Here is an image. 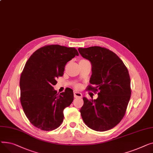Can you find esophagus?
Returning <instances> with one entry per match:
<instances>
[{"instance_id":"1","label":"esophagus","mask_w":153,"mask_h":153,"mask_svg":"<svg viewBox=\"0 0 153 153\" xmlns=\"http://www.w3.org/2000/svg\"><path fill=\"white\" fill-rule=\"evenodd\" d=\"M74 94L75 97H82V93H78V92H74Z\"/></svg>"}]
</instances>
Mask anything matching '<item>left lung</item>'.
<instances>
[{
	"mask_svg": "<svg viewBox=\"0 0 153 153\" xmlns=\"http://www.w3.org/2000/svg\"><path fill=\"white\" fill-rule=\"evenodd\" d=\"M92 66L91 85L88 90L99 91L96 100L83 98L80 109L87 126L97 131L112 129L123 119L131 95L128 71L122 60L106 48L93 46L78 48Z\"/></svg>",
	"mask_w": 153,
	"mask_h": 153,
	"instance_id": "1",
	"label": "left lung"
}]
</instances>
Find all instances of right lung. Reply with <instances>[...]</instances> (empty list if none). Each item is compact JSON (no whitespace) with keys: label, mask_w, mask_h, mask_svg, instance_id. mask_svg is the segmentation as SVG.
Instances as JSON below:
<instances>
[{"label":"right lung","mask_w":153,"mask_h":153,"mask_svg":"<svg viewBox=\"0 0 153 153\" xmlns=\"http://www.w3.org/2000/svg\"><path fill=\"white\" fill-rule=\"evenodd\" d=\"M78 55L75 48L49 45L36 51L26 62L20 79V102L34 127L51 131L61 125L74 92L68 88L59 94L53 86L64 74L67 63Z\"/></svg>","instance_id":"right-lung-1"}]
</instances>
